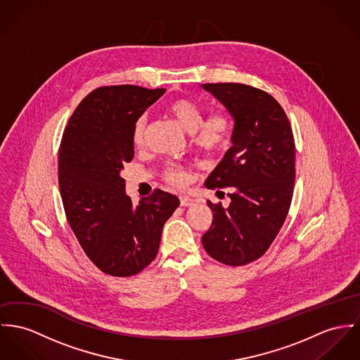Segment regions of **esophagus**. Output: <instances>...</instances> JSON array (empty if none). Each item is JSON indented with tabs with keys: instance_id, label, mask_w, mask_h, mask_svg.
I'll use <instances>...</instances> for the list:
<instances>
[{
	"instance_id": "esophagus-1",
	"label": "esophagus",
	"mask_w": 360,
	"mask_h": 360,
	"mask_svg": "<svg viewBox=\"0 0 360 360\" xmlns=\"http://www.w3.org/2000/svg\"><path fill=\"white\" fill-rule=\"evenodd\" d=\"M179 201H181V205L182 207H191V205H193L194 200L192 197H189V195H181L179 197Z\"/></svg>"
}]
</instances>
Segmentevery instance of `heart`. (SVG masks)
Wrapping results in <instances>:
<instances>
[{
    "mask_svg": "<svg viewBox=\"0 0 360 360\" xmlns=\"http://www.w3.org/2000/svg\"><path fill=\"white\" fill-rule=\"evenodd\" d=\"M176 122L185 131L192 134V141L197 148L205 152H217L223 149L231 136V119L224 112H217L204 120V112L198 104L189 98H175L167 105ZM146 133V117L141 116L133 127V142L141 145ZM167 182L181 186L186 182V174L176 165H167L163 171Z\"/></svg>",
    "mask_w": 360,
    "mask_h": 360,
    "instance_id": "b5f03b06",
    "label": "heart"
}]
</instances>
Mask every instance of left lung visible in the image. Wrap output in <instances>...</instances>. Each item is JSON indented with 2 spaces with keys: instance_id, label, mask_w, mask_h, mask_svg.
<instances>
[{
  "instance_id": "obj_1",
  "label": "left lung",
  "mask_w": 360,
  "mask_h": 360,
  "mask_svg": "<svg viewBox=\"0 0 360 360\" xmlns=\"http://www.w3.org/2000/svg\"><path fill=\"white\" fill-rule=\"evenodd\" d=\"M234 120L233 146L205 181L231 188L229 207L214 204L202 247L227 266H244L270 248L289 212L295 188V139L289 119L269 93L243 83H205ZM221 192V191H218Z\"/></svg>"
}]
</instances>
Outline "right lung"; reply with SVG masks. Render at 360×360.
<instances>
[{
  "label": "right lung",
  "mask_w": 360,
  "mask_h": 360,
  "mask_svg": "<svg viewBox=\"0 0 360 360\" xmlns=\"http://www.w3.org/2000/svg\"><path fill=\"white\" fill-rule=\"evenodd\" d=\"M166 89L104 86L71 115L58 149V188L74 234L105 274L130 277L158 255L163 226L179 205L156 189L134 205L120 176L134 158L133 127Z\"/></svg>",
  "instance_id": "right-lung-1"
}]
</instances>
